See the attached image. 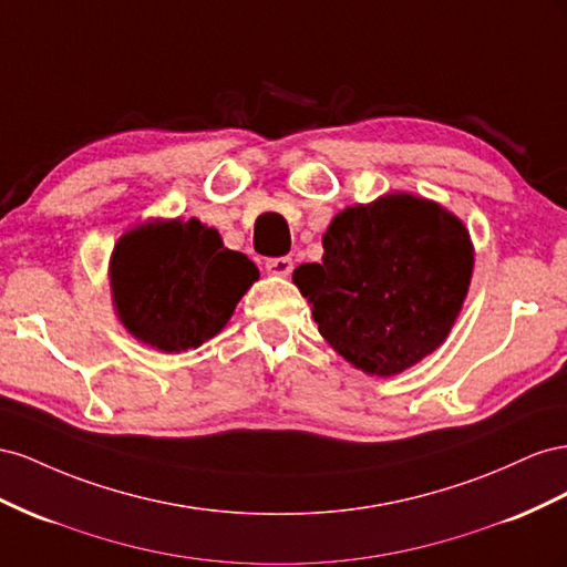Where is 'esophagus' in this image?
Wrapping results in <instances>:
<instances>
[{
	"instance_id": "1",
	"label": "esophagus",
	"mask_w": 567,
	"mask_h": 567,
	"mask_svg": "<svg viewBox=\"0 0 567 567\" xmlns=\"http://www.w3.org/2000/svg\"><path fill=\"white\" fill-rule=\"evenodd\" d=\"M295 261L289 256H278V258H268L266 261V270L270 275H280V278H287L289 272H292Z\"/></svg>"
}]
</instances>
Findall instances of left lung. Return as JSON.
Returning <instances> with one entry per match:
<instances>
[{"instance_id": "left-lung-1", "label": "left lung", "mask_w": 567, "mask_h": 567, "mask_svg": "<svg viewBox=\"0 0 567 567\" xmlns=\"http://www.w3.org/2000/svg\"><path fill=\"white\" fill-rule=\"evenodd\" d=\"M322 249V264L299 266L295 282L349 363L390 378L444 342L473 275L471 235L456 216L386 194L337 214Z\"/></svg>"}]
</instances>
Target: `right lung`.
<instances>
[{
	"label": "right lung",
	"mask_w": 567,
	"mask_h": 567,
	"mask_svg": "<svg viewBox=\"0 0 567 567\" xmlns=\"http://www.w3.org/2000/svg\"><path fill=\"white\" fill-rule=\"evenodd\" d=\"M258 278L197 218L147 223L125 233L111 256V287L123 326L158 351L197 349L230 320Z\"/></svg>",
	"instance_id": "obj_1"
}]
</instances>
